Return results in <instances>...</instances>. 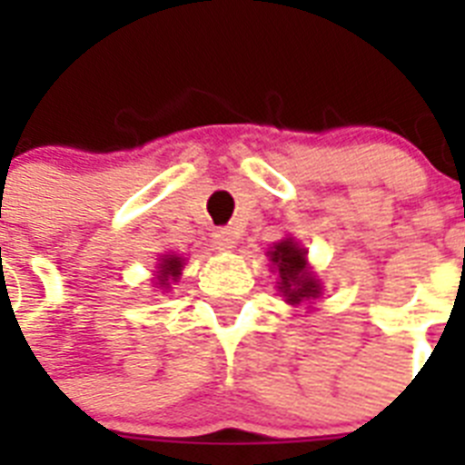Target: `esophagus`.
Instances as JSON below:
<instances>
[{
    "label": "esophagus",
    "mask_w": 465,
    "mask_h": 465,
    "mask_svg": "<svg viewBox=\"0 0 465 465\" xmlns=\"http://www.w3.org/2000/svg\"><path fill=\"white\" fill-rule=\"evenodd\" d=\"M212 240H213V246L219 249V252H232L235 249V232L230 228H216L212 232Z\"/></svg>",
    "instance_id": "1"
}]
</instances>
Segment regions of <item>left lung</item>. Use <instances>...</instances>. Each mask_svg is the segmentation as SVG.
<instances>
[{"label": "left lung", "instance_id": "left-lung-1", "mask_svg": "<svg viewBox=\"0 0 465 465\" xmlns=\"http://www.w3.org/2000/svg\"><path fill=\"white\" fill-rule=\"evenodd\" d=\"M270 261L279 270V289L286 295L291 305H300L302 300L316 298L322 286L307 272L305 249H300L293 240H282L270 252Z\"/></svg>", "mask_w": 465, "mask_h": 465}]
</instances>
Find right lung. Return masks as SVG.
Wrapping results in <instances>:
<instances>
[{
  "instance_id": "right-lung-1",
  "label": "right lung",
  "mask_w": 465,
  "mask_h": 465,
  "mask_svg": "<svg viewBox=\"0 0 465 465\" xmlns=\"http://www.w3.org/2000/svg\"><path fill=\"white\" fill-rule=\"evenodd\" d=\"M183 262L179 256H165L160 261V270H158V279L163 286H170V279H176L182 274Z\"/></svg>"
}]
</instances>
